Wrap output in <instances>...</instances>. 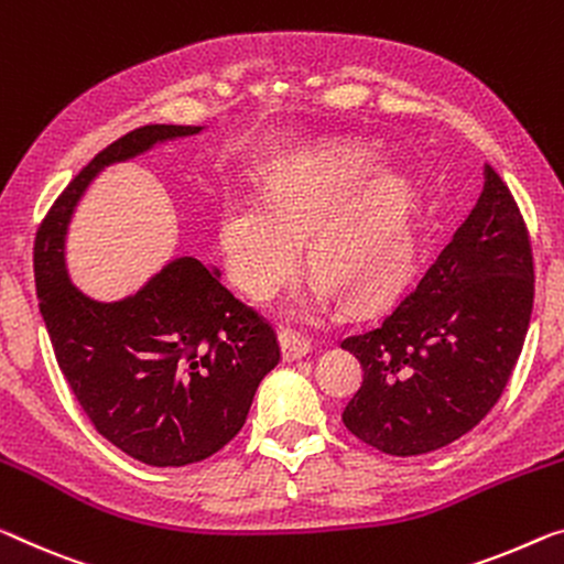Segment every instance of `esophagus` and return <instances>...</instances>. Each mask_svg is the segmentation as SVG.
Segmentation results:
<instances>
[{
	"label": "esophagus",
	"mask_w": 564,
	"mask_h": 564,
	"mask_svg": "<svg viewBox=\"0 0 564 564\" xmlns=\"http://www.w3.org/2000/svg\"><path fill=\"white\" fill-rule=\"evenodd\" d=\"M284 360H300L312 352V340L297 330H282L280 335Z\"/></svg>",
	"instance_id": "34e87169"
}]
</instances>
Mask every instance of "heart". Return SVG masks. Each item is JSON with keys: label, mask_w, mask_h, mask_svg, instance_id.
<instances>
[{"label": "heart", "mask_w": 564, "mask_h": 564, "mask_svg": "<svg viewBox=\"0 0 564 564\" xmlns=\"http://www.w3.org/2000/svg\"><path fill=\"white\" fill-rule=\"evenodd\" d=\"M380 169L378 145L330 141L290 155L267 181V202L227 198L219 247L234 284L267 297L294 272L307 234L317 274L292 292V310H323L337 290L358 302L391 290L413 262L421 194L405 173Z\"/></svg>", "instance_id": "1"}]
</instances>
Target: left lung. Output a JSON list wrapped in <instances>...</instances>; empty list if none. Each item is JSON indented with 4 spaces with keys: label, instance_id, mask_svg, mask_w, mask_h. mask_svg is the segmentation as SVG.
Here are the masks:
<instances>
[{
    "label": "left lung",
    "instance_id": "obj_1",
    "mask_svg": "<svg viewBox=\"0 0 564 564\" xmlns=\"http://www.w3.org/2000/svg\"><path fill=\"white\" fill-rule=\"evenodd\" d=\"M534 267L505 181L484 163V192L415 288L343 350L362 366L345 405L352 436L391 456H419L471 431L522 352Z\"/></svg>",
    "mask_w": 564,
    "mask_h": 564
}]
</instances>
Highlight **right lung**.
I'll return each instance as SVG.
<instances>
[{
    "label": "right lung",
    "mask_w": 564,
    "mask_h": 564,
    "mask_svg": "<svg viewBox=\"0 0 564 564\" xmlns=\"http://www.w3.org/2000/svg\"><path fill=\"white\" fill-rule=\"evenodd\" d=\"M202 131L155 123L118 138L70 181L34 241V284L59 370L100 436L149 466H186L227 446L280 362V343L221 272L194 257L171 259L123 300L90 297L70 276L67 234L108 166Z\"/></svg>",
    "instance_id": "right-lung-1"
}]
</instances>
